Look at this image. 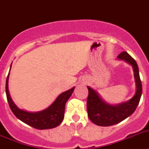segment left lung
<instances>
[{
  "label": "left lung",
  "mask_w": 149,
  "mask_h": 149,
  "mask_svg": "<svg viewBox=\"0 0 149 149\" xmlns=\"http://www.w3.org/2000/svg\"><path fill=\"white\" fill-rule=\"evenodd\" d=\"M119 60H125L132 65L136 82V93L127 102L116 105H110L105 102L98 93L87 86L89 95L87 98L88 117L94 124L99 126H110L125 119L135 111L142 95V83L139 74V68L133 57L126 51H123L118 56Z\"/></svg>",
  "instance_id": "8db88e82"
}]
</instances>
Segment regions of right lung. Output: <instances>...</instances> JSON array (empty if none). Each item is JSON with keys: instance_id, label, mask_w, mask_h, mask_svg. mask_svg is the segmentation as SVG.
Masks as SVG:
<instances>
[{"instance_id": "right-lung-1", "label": "right lung", "mask_w": 149, "mask_h": 149, "mask_svg": "<svg viewBox=\"0 0 149 149\" xmlns=\"http://www.w3.org/2000/svg\"><path fill=\"white\" fill-rule=\"evenodd\" d=\"M9 76L10 72L8 74L6 81V98L12 112L18 119H20L28 125L39 130L54 128L57 127L61 123L64 118L65 104L72 95L74 87L61 93L52 103V104L45 110L36 113H30L18 108L12 100L8 89Z\"/></svg>"}]
</instances>
